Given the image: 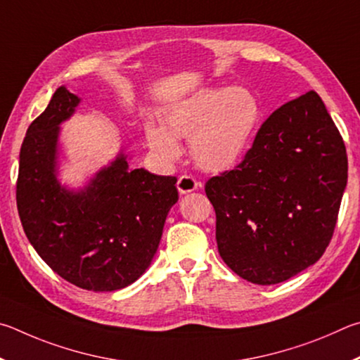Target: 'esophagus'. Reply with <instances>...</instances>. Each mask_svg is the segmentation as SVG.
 Here are the masks:
<instances>
[{
  "label": "esophagus",
  "mask_w": 360,
  "mask_h": 360,
  "mask_svg": "<svg viewBox=\"0 0 360 360\" xmlns=\"http://www.w3.org/2000/svg\"><path fill=\"white\" fill-rule=\"evenodd\" d=\"M176 188H179L180 194H188L199 188V181L191 175H181L179 181H176Z\"/></svg>",
  "instance_id": "obj_1"
}]
</instances>
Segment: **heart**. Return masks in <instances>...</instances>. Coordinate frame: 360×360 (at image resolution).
<instances>
[{
	"label": "heart",
	"instance_id": "b5f03b06",
	"mask_svg": "<svg viewBox=\"0 0 360 360\" xmlns=\"http://www.w3.org/2000/svg\"><path fill=\"white\" fill-rule=\"evenodd\" d=\"M259 117V103L247 88H200L170 103L162 112V126L148 123L145 137L150 150L166 162L181 155L176 139H190L198 166L221 172L240 161Z\"/></svg>",
	"mask_w": 360,
	"mask_h": 360
}]
</instances>
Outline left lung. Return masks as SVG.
Returning <instances> with one entry per match:
<instances>
[{
  "label": "left lung",
  "mask_w": 360,
  "mask_h": 360,
  "mask_svg": "<svg viewBox=\"0 0 360 360\" xmlns=\"http://www.w3.org/2000/svg\"><path fill=\"white\" fill-rule=\"evenodd\" d=\"M346 181L345 142L319 94L283 104L243 161L205 184L219 256L255 285L300 274L329 247Z\"/></svg>",
  "instance_id": "1"
}]
</instances>
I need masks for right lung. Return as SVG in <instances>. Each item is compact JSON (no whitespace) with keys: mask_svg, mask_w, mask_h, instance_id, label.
<instances>
[{"mask_svg":"<svg viewBox=\"0 0 360 360\" xmlns=\"http://www.w3.org/2000/svg\"><path fill=\"white\" fill-rule=\"evenodd\" d=\"M79 104V96L60 86L30 124L20 148L17 209L30 243L55 274L82 289L109 292L148 269L179 191L175 176L129 169L123 151L84 190L61 186L60 124Z\"/></svg>","mask_w":360,"mask_h":360,"instance_id":"right-lung-1","label":"right lung"}]
</instances>
